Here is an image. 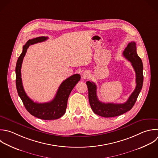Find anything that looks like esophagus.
<instances>
[{"label":"esophagus","mask_w":158,"mask_h":158,"mask_svg":"<svg viewBox=\"0 0 158 158\" xmlns=\"http://www.w3.org/2000/svg\"><path fill=\"white\" fill-rule=\"evenodd\" d=\"M83 77H84V78H88V77H89V72H84L83 73Z\"/></svg>","instance_id":"1"}]
</instances>
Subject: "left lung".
<instances>
[{
  "label": "left lung",
  "mask_w": 158,
  "mask_h": 158,
  "mask_svg": "<svg viewBox=\"0 0 158 158\" xmlns=\"http://www.w3.org/2000/svg\"><path fill=\"white\" fill-rule=\"evenodd\" d=\"M123 56L129 60L136 73V88L128 100L122 104L104 103L99 101L97 94V87L94 83L86 81L88 89V98L93 111L97 115L104 117H113L122 115L130 110L134 106L143 86V63L136 52L135 42L128 44L123 52Z\"/></svg>",
  "instance_id": "obj_1"
}]
</instances>
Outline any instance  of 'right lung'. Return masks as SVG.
<instances>
[{"label":"right lung","instance_id":"obj_1","mask_svg":"<svg viewBox=\"0 0 158 158\" xmlns=\"http://www.w3.org/2000/svg\"><path fill=\"white\" fill-rule=\"evenodd\" d=\"M48 37L41 36L28 40L23 47V51L18 59L16 72V86L19 96L26 109L32 115L43 120H55L61 117L65 112L69 96L76 84L80 80L79 74H75L65 80L60 85L54 98L50 102L38 103L32 101L26 94L21 78V68L23 58L30 45L48 40Z\"/></svg>","mask_w":158,"mask_h":158}]
</instances>
